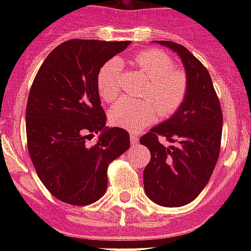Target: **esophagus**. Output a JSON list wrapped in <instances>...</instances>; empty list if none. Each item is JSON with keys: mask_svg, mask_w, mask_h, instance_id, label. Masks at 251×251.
I'll list each match as a JSON object with an SVG mask.
<instances>
[{"mask_svg": "<svg viewBox=\"0 0 251 251\" xmlns=\"http://www.w3.org/2000/svg\"><path fill=\"white\" fill-rule=\"evenodd\" d=\"M130 142H131V145H137L139 139H138V135L135 134H130Z\"/></svg>", "mask_w": 251, "mask_h": 251, "instance_id": "obj_1", "label": "esophagus"}]
</instances>
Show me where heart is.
<instances>
[{"mask_svg": "<svg viewBox=\"0 0 251 251\" xmlns=\"http://www.w3.org/2000/svg\"><path fill=\"white\" fill-rule=\"evenodd\" d=\"M131 64L149 80L141 95L146 99L124 98L109 110L110 122L124 129L137 131L152 124L156 116L169 117L182 105L189 90V80L182 70L175 68L172 57L159 49L138 52ZM122 86V68L117 60L106 61L98 73L100 98L110 102L118 98Z\"/></svg>", "mask_w": 251, "mask_h": 251, "instance_id": "b5f03b06", "label": "heart"}]
</instances>
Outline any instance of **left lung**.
<instances>
[{
  "mask_svg": "<svg viewBox=\"0 0 251 251\" xmlns=\"http://www.w3.org/2000/svg\"><path fill=\"white\" fill-rule=\"evenodd\" d=\"M159 43L179 54L189 90L173 117L152 127L139 141L151 153L143 182L152 202L179 207L193 202L210 181L222 146L223 112L210 73L202 62L183 45ZM161 139L172 145L165 148Z\"/></svg>",
  "mask_w": 251,
  "mask_h": 251,
  "instance_id": "1",
  "label": "left lung"
}]
</instances>
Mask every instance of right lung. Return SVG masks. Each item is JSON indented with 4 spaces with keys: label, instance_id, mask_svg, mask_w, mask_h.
I'll list each match as a JSON object with an SVG mask.
<instances>
[{
    "label": "right lung",
    "instance_id": "1",
    "mask_svg": "<svg viewBox=\"0 0 251 251\" xmlns=\"http://www.w3.org/2000/svg\"><path fill=\"white\" fill-rule=\"evenodd\" d=\"M130 41L73 39L49 53L29 90L25 108L27 147L53 197L86 206L105 194L108 165L130 147L129 133L106 129L98 73ZM102 131L95 145L85 141Z\"/></svg>",
    "mask_w": 251,
    "mask_h": 251
}]
</instances>
